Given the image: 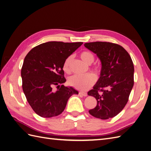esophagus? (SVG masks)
<instances>
[{
	"label": "esophagus",
	"mask_w": 151,
	"mask_h": 151,
	"mask_svg": "<svg viewBox=\"0 0 151 151\" xmlns=\"http://www.w3.org/2000/svg\"><path fill=\"white\" fill-rule=\"evenodd\" d=\"M79 94L83 96H88V93H85V92H83V91H81V92H79Z\"/></svg>",
	"instance_id": "obj_1"
}]
</instances>
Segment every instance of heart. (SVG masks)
Wrapping results in <instances>:
<instances>
[{"label":"heart","instance_id":"1","mask_svg":"<svg viewBox=\"0 0 151 151\" xmlns=\"http://www.w3.org/2000/svg\"><path fill=\"white\" fill-rule=\"evenodd\" d=\"M81 59L87 65H91L94 60V55L89 51L82 52L79 54ZM72 60V57H68L65 60L63 65V69L66 73L70 72V64ZM96 72H99V68H94ZM96 82V77L91 74H86L85 76H73L68 79V84L74 88L85 91L88 89L91 86H93Z\"/></svg>","mask_w":151,"mask_h":151}]
</instances>
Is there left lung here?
<instances>
[{"instance_id": "left-lung-1", "label": "left lung", "mask_w": 151, "mask_h": 151, "mask_svg": "<svg viewBox=\"0 0 151 151\" xmlns=\"http://www.w3.org/2000/svg\"><path fill=\"white\" fill-rule=\"evenodd\" d=\"M84 46L96 54L101 63L99 78L88 93L97 100V105L89 112L99 119H109L116 116L129 100L134 83L133 62L119 45L96 42Z\"/></svg>"}]
</instances>
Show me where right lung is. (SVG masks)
Here are the masks:
<instances>
[{
  "label": "right lung",
  "instance_id": "add662e5",
  "mask_svg": "<svg viewBox=\"0 0 151 151\" xmlns=\"http://www.w3.org/2000/svg\"><path fill=\"white\" fill-rule=\"evenodd\" d=\"M83 42H49L31 49L24 58L21 68L22 89L34 111L43 118L61 114L68 99L78 91L65 83L63 65ZM58 86L54 91L52 87Z\"/></svg>",
  "mask_w": 151,
  "mask_h": 151
}]
</instances>
